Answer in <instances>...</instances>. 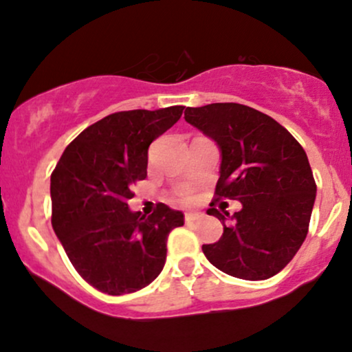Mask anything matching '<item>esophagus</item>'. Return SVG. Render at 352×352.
<instances>
[{"instance_id":"esophagus-1","label":"esophagus","mask_w":352,"mask_h":352,"mask_svg":"<svg viewBox=\"0 0 352 352\" xmlns=\"http://www.w3.org/2000/svg\"><path fill=\"white\" fill-rule=\"evenodd\" d=\"M202 214L201 212H186V221L187 223H192V221H197L201 219Z\"/></svg>"}]
</instances>
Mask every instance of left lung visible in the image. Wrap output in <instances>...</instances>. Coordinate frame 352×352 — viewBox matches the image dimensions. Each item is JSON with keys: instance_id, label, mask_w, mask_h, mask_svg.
<instances>
[{"instance_id": "obj_1", "label": "left lung", "mask_w": 352, "mask_h": 352, "mask_svg": "<svg viewBox=\"0 0 352 352\" xmlns=\"http://www.w3.org/2000/svg\"><path fill=\"white\" fill-rule=\"evenodd\" d=\"M186 121L219 148L217 197L243 206L231 224L229 212L207 209L223 221L224 232L219 241L202 244L206 258L236 278L276 275L300 250L316 202L305 150L268 114L236 102L187 108Z\"/></svg>"}]
</instances>
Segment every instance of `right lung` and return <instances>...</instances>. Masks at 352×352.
Segmentation results:
<instances>
[{
	"mask_svg": "<svg viewBox=\"0 0 352 352\" xmlns=\"http://www.w3.org/2000/svg\"><path fill=\"white\" fill-rule=\"evenodd\" d=\"M184 106L109 114L65 148L50 177L52 228L70 263L108 295L142 290L160 275L166 238L182 210H131V188L146 177L148 146L177 123Z\"/></svg>",
	"mask_w": 352,
	"mask_h": 352,
	"instance_id": "add662e5",
	"label": "right lung"
}]
</instances>
